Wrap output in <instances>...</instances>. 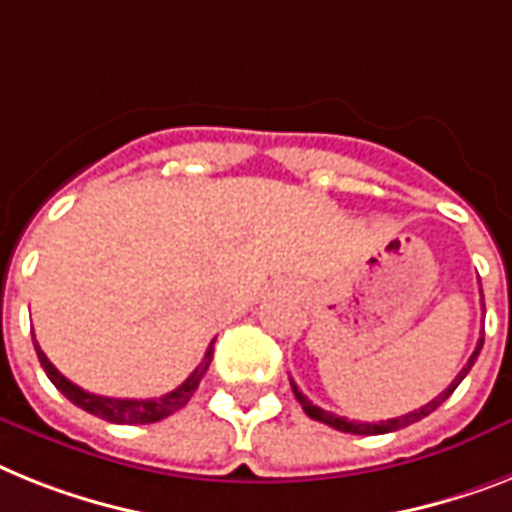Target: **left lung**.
<instances>
[{
    "mask_svg": "<svg viewBox=\"0 0 512 512\" xmlns=\"http://www.w3.org/2000/svg\"><path fill=\"white\" fill-rule=\"evenodd\" d=\"M481 298H484V295H481ZM481 345H484V335L479 337V345H476L474 356L468 358V363H466V366H463V369H460V374L453 379V384H450V387H447V390L442 392V395H437V398H434L432 403H426L424 408H418V411H413V413H405V416H400V418H390V421H379V424H358V421H348V418L335 416V413L324 411V408H319V405L311 403V400H308L306 395H303V392L298 390V384H295L293 379H290V384H293L295 398H298V403L303 405V411H306L308 416L314 418V421H322V424L332 426V429H340V432H350V434H387V432H398V429H403V426L416 424V421H421V418L429 416V413H432V411H437L439 405L445 403V400L450 398V395H453L455 387H458V384L463 382V379H466V374H468V371H471V366H474L476 356H479V353H481Z\"/></svg>",
    "mask_w": 512,
    "mask_h": 512,
    "instance_id": "1",
    "label": "left lung"
}]
</instances>
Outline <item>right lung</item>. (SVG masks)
Listing matches in <instances>:
<instances>
[{
    "mask_svg": "<svg viewBox=\"0 0 512 512\" xmlns=\"http://www.w3.org/2000/svg\"><path fill=\"white\" fill-rule=\"evenodd\" d=\"M33 345H36L38 361H41L46 377L52 379L54 387H57V390L62 392L70 403H75L78 408H83V411L94 413V416L104 418V421H112V424H154V421H162V418H167L170 413L180 411V408L193 398V392L198 390V382L204 379L206 369H209V363H211V353H214V340H211L209 348H206L204 361L198 363L196 369H193V374H190L180 387H175V390L162 395V398L128 400V398H104V395H94V392L80 390L78 384H73L70 379L59 374L57 366L44 356V350L38 348V342H33Z\"/></svg>",
    "mask_w": 512,
    "mask_h": 512,
    "instance_id": "obj_1",
    "label": "right lung"
}]
</instances>
